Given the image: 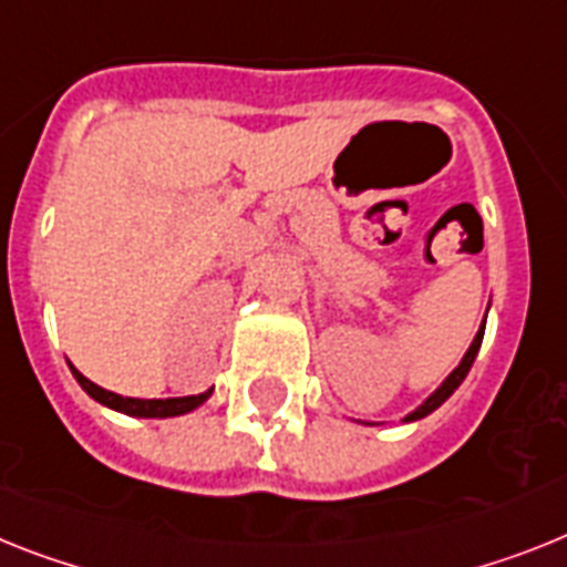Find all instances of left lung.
<instances>
[{
	"mask_svg": "<svg viewBox=\"0 0 567 567\" xmlns=\"http://www.w3.org/2000/svg\"><path fill=\"white\" fill-rule=\"evenodd\" d=\"M482 340H484V322H482V328H478V334H475V340L470 342L467 354L461 357V363L455 365L453 372H450V378H446L444 383H441V386H437L435 392H432L430 398H426V401H423L421 406L415 409V412H409V415L403 417V423H409V421H421V417L432 415V412H435V409L441 406V403H444L446 398H450V394H453L455 389L461 386V383H464V378H467V372H470V365H473L475 354H478V349H482Z\"/></svg>",
	"mask_w": 567,
	"mask_h": 567,
	"instance_id": "1",
	"label": "left lung"
}]
</instances>
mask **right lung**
<instances>
[{"label":"right lung","instance_id":"obj_1","mask_svg":"<svg viewBox=\"0 0 567 567\" xmlns=\"http://www.w3.org/2000/svg\"><path fill=\"white\" fill-rule=\"evenodd\" d=\"M71 374L78 378V383L83 386V392L89 394V398H94V401L103 403V406L114 409V412H123V415H130V417L187 415V412H193V409L202 406V403L213 394V389H207V392L189 394V398H166V401H161V398H152V401H144V398H123V394H114V392H109V389L97 386V383H92L89 378H83V374H80L74 365H71Z\"/></svg>","mask_w":567,"mask_h":567}]
</instances>
